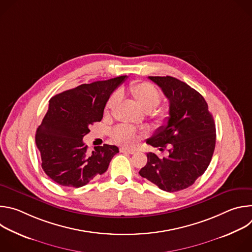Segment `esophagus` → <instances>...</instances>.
Listing matches in <instances>:
<instances>
[{"label": "esophagus", "mask_w": 252, "mask_h": 252, "mask_svg": "<svg viewBox=\"0 0 252 252\" xmlns=\"http://www.w3.org/2000/svg\"><path fill=\"white\" fill-rule=\"evenodd\" d=\"M120 152H121V153L129 154V155H133V154L135 153V151H133V150H128V149H125V148H122V149H120Z\"/></svg>", "instance_id": "obj_1"}]
</instances>
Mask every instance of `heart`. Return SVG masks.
Segmentation results:
<instances>
[{
  "mask_svg": "<svg viewBox=\"0 0 252 252\" xmlns=\"http://www.w3.org/2000/svg\"><path fill=\"white\" fill-rule=\"evenodd\" d=\"M127 94H129L140 110L151 113L158 125H163L166 121L167 114L164 110L157 109L161 100V94L152 84L148 82L133 83L126 88ZM121 98L119 93H114L106 100L104 106V114L109 115L117 105ZM114 140L119 145L125 147H132L139 140L140 134L130 126H119L112 132Z\"/></svg>",
  "mask_w": 252,
  "mask_h": 252,
  "instance_id": "heart-1",
  "label": "heart"
}]
</instances>
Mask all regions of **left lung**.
Returning a JSON list of instances; mask_svg holds the SVG:
<instances>
[{"instance_id": "8db88e82", "label": "left lung", "mask_w": 252, "mask_h": 252, "mask_svg": "<svg viewBox=\"0 0 252 252\" xmlns=\"http://www.w3.org/2000/svg\"><path fill=\"white\" fill-rule=\"evenodd\" d=\"M149 79L169 100V117L147 143L160 151L168 146V157L147 154L148 162L139 174L164 191H178L192 186L208 167L215 148V124L204 97L194 89L168 76Z\"/></svg>"}]
</instances>
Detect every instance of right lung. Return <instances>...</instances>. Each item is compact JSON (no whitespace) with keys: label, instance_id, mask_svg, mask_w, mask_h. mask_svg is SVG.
Listing matches in <instances>:
<instances>
[{"label":"right lung","instance_id":"obj_1","mask_svg":"<svg viewBox=\"0 0 252 252\" xmlns=\"http://www.w3.org/2000/svg\"><path fill=\"white\" fill-rule=\"evenodd\" d=\"M126 78L84 84L49 100V110L35 132V145L42 168L55 183L81 188L106 171L119 148L103 145L89 153L83 137L91 125L101 121L106 100Z\"/></svg>","mask_w":252,"mask_h":252}]
</instances>
